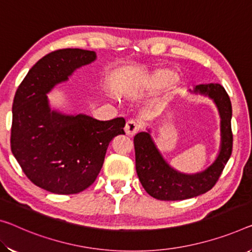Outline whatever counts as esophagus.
<instances>
[{
  "instance_id": "esophagus-1",
  "label": "esophagus",
  "mask_w": 252,
  "mask_h": 252,
  "mask_svg": "<svg viewBox=\"0 0 252 252\" xmlns=\"http://www.w3.org/2000/svg\"><path fill=\"white\" fill-rule=\"evenodd\" d=\"M139 130V125L134 121H128L125 125V131L128 136H134L135 134Z\"/></svg>"
}]
</instances>
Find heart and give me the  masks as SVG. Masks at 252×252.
<instances>
[{"label": "heart", "mask_w": 252, "mask_h": 252, "mask_svg": "<svg viewBox=\"0 0 252 252\" xmlns=\"http://www.w3.org/2000/svg\"><path fill=\"white\" fill-rule=\"evenodd\" d=\"M177 72L172 68H157L143 77L141 88L148 91H157L176 82Z\"/></svg>", "instance_id": "b5f03b06"}]
</instances>
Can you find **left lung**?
<instances>
[{
  "label": "left lung",
  "instance_id": "obj_1",
  "mask_svg": "<svg viewBox=\"0 0 252 252\" xmlns=\"http://www.w3.org/2000/svg\"><path fill=\"white\" fill-rule=\"evenodd\" d=\"M193 94L212 99L220 117V146L216 160L202 172L187 175L168 164L149 131L135 135L136 172L143 188L150 196L160 200H183L205 193L214 187L229 161L233 146L231 129L232 104L229 94L219 83L199 84Z\"/></svg>",
  "mask_w": 252,
  "mask_h": 252
}]
</instances>
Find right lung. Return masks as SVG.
<instances>
[{
  "label": "right lung",
  "mask_w": 252,
  "mask_h": 252,
  "mask_svg": "<svg viewBox=\"0 0 252 252\" xmlns=\"http://www.w3.org/2000/svg\"><path fill=\"white\" fill-rule=\"evenodd\" d=\"M91 50L65 48L42 57L29 69L12 104L11 151L28 179L45 190L71 195L94 183L108 145L125 134V119L52 110L47 94L76 68L95 61Z\"/></svg>",
  "instance_id": "right-lung-1"
}]
</instances>
